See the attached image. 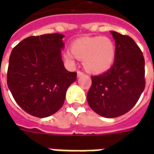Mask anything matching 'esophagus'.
<instances>
[{
	"label": "esophagus",
	"mask_w": 154,
	"mask_h": 154,
	"mask_svg": "<svg viewBox=\"0 0 154 154\" xmlns=\"http://www.w3.org/2000/svg\"><path fill=\"white\" fill-rule=\"evenodd\" d=\"M77 77H81V76H83V75H84L83 72H81V71H77Z\"/></svg>",
	"instance_id": "34e87169"
}]
</instances>
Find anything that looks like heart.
Returning <instances> with one entry per match:
<instances>
[{
    "label": "heart",
    "instance_id": "b5f03b06",
    "mask_svg": "<svg viewBox=\"0 0 154 154\" xmlns=\"http://www.w3.org/2000/svg\"><path fill=\"white\" fill-rule=\"evenodd\" d=\"M63 57L71 66H73L77 58L82 60L87 71L100 73L112 66L116 57V45L106 36L82 38L74 41L71 45V51H65Z\"/></svg>",
    "mask_w": 154,
    "mask_h": 154
}]
</instances>
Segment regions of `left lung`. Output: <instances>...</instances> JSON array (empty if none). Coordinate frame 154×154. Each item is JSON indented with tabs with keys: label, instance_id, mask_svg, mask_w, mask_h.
I'll use <instances>...</instances> for the list:
<instances>
[{
	"label": "left lung",
	"instance_id": "left-lung-1",
	"mask_svg": "<svg viewBox=\"0 0 154 154\" xmlns=\"http://www.w3.org/2000/svg\"><path fill=\"white\" fill-rule=\"evenodd\" d=\"M116 43V57L110 69L91 77L87 93L89 106L100 116L116 118L134 106L145 87L144 58L132 38L110 31Z\"/></svg>",
	"mask_w": 154,
	"mask_h": 154
}]
</instances>
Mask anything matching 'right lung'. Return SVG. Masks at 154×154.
Listing matches in <instances>:
<instances>
[{
    "mask_svg": "<svg viewBox=\"0 0 154 154\" xmlns=\"http://www.w3.org/2000/svg\"><path fill=\"white\" fill-rule=\"evenodd\" d=\"M63 35L30 36L20 42L9 59L7 85L14 99L25 112L39 118L56 113L77 72L64 67Z\"/></svg>",
    "mask_w": 154,
    "mask_h": 154,
    "instance_id": "obj_1",
    "label": "right lung"
}]
</instances>
